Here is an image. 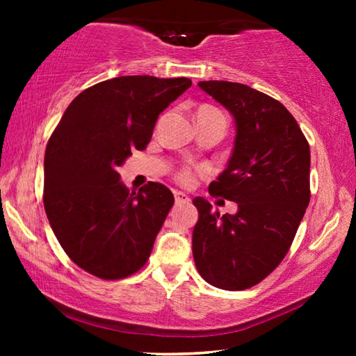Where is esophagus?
Masks as SVG:
<instances>
[{
  "label": "esophagus",
  "instance_id": "34e87169",
  "mask_svg": "<svg viewBox=\"0 0 356 356\" xmlns=\"http://www.w3.org/2000/svg\"><path fill=\"white\" fill-rule=\"evenodd\" d=\"M173 194H175V204H177V206H179V204H188L191 201L188 194H184L181 191H175Z\"/></svg>",
  "mask_w": 356,
  "mask_h": 356
}]
</instances>
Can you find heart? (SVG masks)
I'll list each match as a JSON object with an SVG mask.
<instances>
[{
    "mask_svg": "<svg viewBox=\"0 0 356 356\" xmlns=\"http://www.w3.org/2000/svg\"><path fill=\"white\" fill-rule=\"evenodd\" d=\"M193 178H194V175H193V170H191V168H183L181 172L178 173V179H179V181H181V183H184V184L191 183Z\"/></svg>",
    "mask_w": 356,
    "mask_h": 356,
    "instance_id": "heart-1",
    "label": "heart"
}]
</instances>
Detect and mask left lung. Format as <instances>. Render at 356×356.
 Instances as JSON below:
<instances>
[{
  "mask_svg": "<svg viewBox=\"0 0 356 356\" xmlns=\"http://www.w3.org/2000/svg\"><path fill=\"white\" fill-rule=\"evenodd\" d=\"M201 89L230 111L235 143L209 193L238 204L236 213L213 212L194 197L196 269L222 290L259 284L280 264L309 204V144L280 102L250 86L201 81Z\"/></svg>",
  "mask_w": 356,
  "mask_h": 356,
  "instance_id": "obj_1",
  "label": "left lung"
}]
</instances>
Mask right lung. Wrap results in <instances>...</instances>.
<instances>
[{
    "label": "right lung",
    "instance_id": "right-lung-1",
    "mask_svg": "<svg viewBox=\"0 0 356 356\" xmlns=\"http://www.w3.org/2000/svg\"><path fill=\"white\" fill-rule=\"evenodd\" d=\"M189 87L188 77H113L81 92L53 131L45 212L63 250L89 274L124 279L147 262L175 197L154 181L129 191L118 167L145 149L159 115Z\"/></svg>",
    "mask_w": 356,
    "mask_h": 356
}]
</instances>
